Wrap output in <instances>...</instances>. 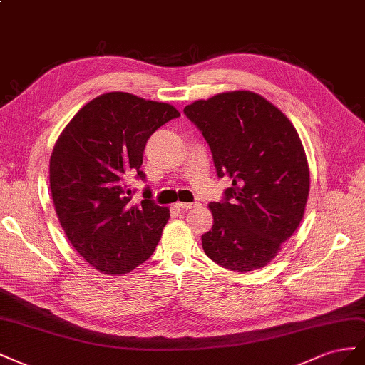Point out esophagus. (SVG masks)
Segmentation results:
<instances>
[{"label":"esophagus","instance_id":"34e87169","mask_svg":"<svg viewBox=\"0 0 365 365\" xmlns=\"http://www.w3.org/2000/svg\"><path fill=\"white\" fill-rule=\"evenodd\" d=\"M175 205H177V207H179V210H182V211H190V210H192V207L199 206V203H182V202L175 203Z\"/></svg>","mask_w":365,"mask_h":365}]
</instances>
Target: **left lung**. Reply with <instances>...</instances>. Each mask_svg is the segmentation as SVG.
Segmentation results:
<instances>
[{"label":"left lung","instance_id":"8db88e82","mask_svg":"<svg viewBox=\"0 0 365 365\" xmlns=\"http://www.w3.org/2000/svg\"><path fill=\"white\" fill-rule=\"evenodd\" d=\"M183 113L210 145L217 175L229 177L222 202L210 203L205 254L237 272L264 267L303 220L310 175L298 133L274 103L238 90L200 99Z\"/></svg>","mask_w":365,"mask_h":365}]
</instances>
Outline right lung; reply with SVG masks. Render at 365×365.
Instances as JSON below:
<instances>
[{
    "label": "right lung",
    "instance_id": "obj_1",
    "mask_svg": "<svg viewBox=\"0 0 365 365\" xmlns=\"http://www.w3.org/2000/svg\"><path fill=\"white\" fill-rule=\"evenodd\" d=\"M180 113L170 103L111 91L86 103L50 155V191L71 246L99 272L123 275L153 255L170 210L145 188L131 202L128 179L140 170L151 134Z\"/></svg>",
    "mask_w": 365,
    "mask_h": 365
}]
</instances>
